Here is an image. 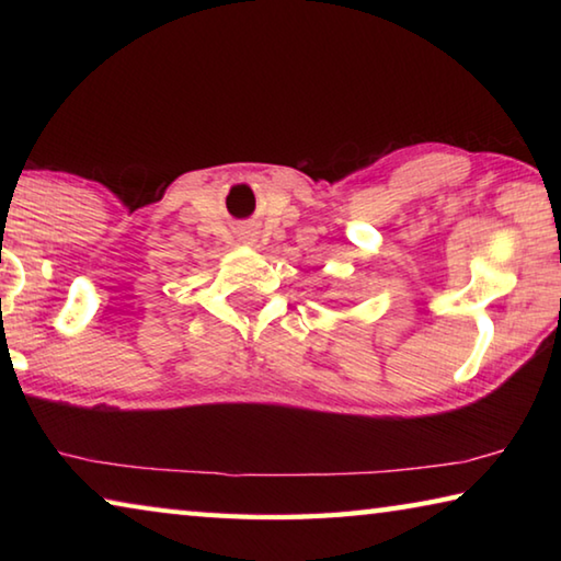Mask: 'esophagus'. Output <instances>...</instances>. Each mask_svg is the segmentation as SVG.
I'll return each instance as SVG.
<instances>
[{"label":"esophagus","mask_w":561,"mask_h":561,"mask_svg":"<svg viewBox=\"0 0 561 561\" xmlns=\"http://www.w3.org/2000/svg\"><path fill=\"white\" fill-rule=\"evenodd\" d=\"M240 240H242L244 244H252V242H254V230H250V227H242V230H240Z\"/></svg>","instance_id":"34e87169"}]
</instances>
